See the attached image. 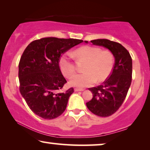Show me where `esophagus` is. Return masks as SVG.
Returning a JSON list of instances; mask_svg holds the SVG:
<instances>
[{"mask_svg":"<svg viewBox=\"0 0 150 150\" xmlns=\"http://www.w3.org/2000/svg\"><path fill=\"white\" fill-rule=\"evenodd\" d=\"M75 91H84V89H81V88H75L74 89Z\"/></svg>","mask_w":150,"mask_h":150,"instance_id":"34e87169","label":"esophagus"}]
</instances>
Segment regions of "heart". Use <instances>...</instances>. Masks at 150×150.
Segmentation results:
<instances>
[{
    "mask_svg": "<svg viewBox=\"0 0 150 150\" xmlns=\"http://www.w3.org/2000/svg\"><path fill=\"white\" fill-rule=\"evenodd\" d=\"M72 56L78 60L87 61L83 68L85 72L74 75L69 84L79 87H88L96 81L101 83L111 74L114 66V57L108 50H101L98 47L85 46L72 52ZM61 72L65 77L71 76L76 70L71 54L61 55L59 61Z\"/></svg>",
    "mask_w": 150,
    "mask_h": 150,
    "instance_id": "b5f03b06",
    "label": "heart"
}]
</instances>
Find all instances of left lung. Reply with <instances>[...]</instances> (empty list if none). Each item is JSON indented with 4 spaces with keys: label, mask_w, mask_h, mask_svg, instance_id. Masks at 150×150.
Returning <instances> with one entry per match:
<instances>
[{
    "label": "left lung",
    "mask_w": 150,
    "mask_h": 150,
    "mask_svg": "<svg viewBox=\"0 0 150 150\" xmlns=\"http://www.w3.org/2000/svg\"><path fill=\"white\" fill-rule=\"evenodd\" d=\"M87 43V41H85ZM94 45L108 48L115 57V65L102 85L89 88L93 98L86 103L91 112L100 117L115 113L124 102L132 82V61L130 53L120 43L106 39L91 40Z\"/></svg>",
    "instance_id": "1"
}]
</instances>
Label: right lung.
<instances>
[{"mask_svg": "<svg viewBox=\"0 0 150 150\" xmlns=\"http://www.w3.org/2000/svg\"><path fill=\"white\" fill-rule=\"evenodd\" d=\"M83 42L44 38L33 41L22 53L18 65L20 91L37 115L52 120L65 111L74 88L61 91L67 81L59 67V58Z\"/></svg>", "mask_w": 150, "mask_h": 150, "instance_id": "add662e5", "label": "right lung"}]
</instances>
